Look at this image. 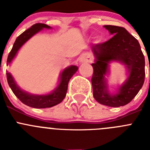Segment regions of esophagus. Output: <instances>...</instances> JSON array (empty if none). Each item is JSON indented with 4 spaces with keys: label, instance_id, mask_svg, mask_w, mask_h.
<instances>
[{
    "label": "esophagus",
    "instance_id": "1",
    "mask_svg": "<svg viewBox=\"0 0 150 150\" xmlns=\"http://www.w3.org/2000/svg\"><path fill=\"white\" fill-rule=\"evenodd\" d=\"M91 58L90 55H83L80 59V62H84V63H87V62H91Z\"/></svg>",
    "mask_w": 150,
    "mask_h": 150
}]
</instances>
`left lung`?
Masks as SVG:
<instances>
[{
  "instance_id": "obj_1",
  "label": "left lung",
  "mask_w": 150,
  "mask_h": 150,
  "mask_svg": "<svg viewBox=\"0 0 150 150\" xmlns=\"http://www.w3.org/2000/svg\"><path fill=\"white\" fill-rule=\"evenodd\" d=\"M104 27L112 37L107 42L91 46L95 58L91 64L94 68L91 78L93 96L103 105L121 107L132 101L142 88L145 79V59L137 40L126 29L115 25ZM112 61L125 65L128 76L114 94L109 92L105 78Z\"/></svg>"
}]
</instances>
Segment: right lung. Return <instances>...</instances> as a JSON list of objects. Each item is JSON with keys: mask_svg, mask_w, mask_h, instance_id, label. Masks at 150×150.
Returning a JSON list of instances; mask_svg holds the SVG:
<instances>
[{"mask_svg": "<svg viewBox=\"0 0 150 150\" xmlns=\"http://www.w3.org/2000/svg\"><path fill=\"white\" fill-rule=\"evenodd\" d=\"M43 28L51 29L52 28L46 24L37 23L18 36L13 44L10 54L8 55L7 62H6L7 65L11 64L21 47L30 38H32L33 36L38 34ZM77 70L78 67L76 65H71L64 69L63 71L60 74L59 84L56 88L50 93L45 94V95H34V94L28 93L27 91L22 90L17 85L16 82L15 81V79L10 73L6 72V78H7L8 84L14 95L23 104L33 108H46V107H52L60 104L64 100L67 94L69 81L73 75L77 71Z\"/></svg>", "mask_w": 150, "mask_h": 150, "instance_id": "right-lung-1", "label": "right lung"}]
</instances>
